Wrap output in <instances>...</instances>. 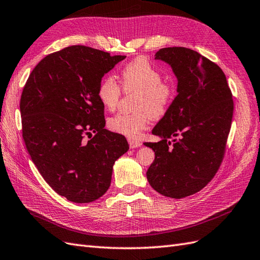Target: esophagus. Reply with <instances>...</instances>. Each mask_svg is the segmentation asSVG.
Wrapping results in <instances>:
<instances>
[{"label": "esophagus", "instance_id": "1", "mask_svg": "<svg viewBox=\"0 0 260 260\" xmlns=\"http://www.w3.org/2000/svg\"><path fill=\"white\" fill-rule=\"evenodd\" d=\"M128 144L131 148H137L142 145L141 141H138V139H132V138L128 139Z\"/></svg>", "mask_w": 260, "mask_h": 260}]
</instances>
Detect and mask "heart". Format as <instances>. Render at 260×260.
<instances>
[{
  "instance_id": "b5f03b06",
  "label": "heart",
  "mask_w": 260,
  "mask_h": 260,
  "mask_svg": "<svg viewBox=\"0 0 260 260\" xmlns=\"http://www.w3.org/2000/svg\"><path fill=\"white\" fill-rule=\"evenodd\" d=\"M125 91H137L136 112L118 113L108 121V127L116 134L138 138L147 127L151 116L159 117L168 110L172 101V89L162 82L161 73L147 59L137 58L126 64L121 72ZM121 96V86L112 76L104 77L98 88V98L106 110L113 111Z\"/></svg>"
}]
</instances>
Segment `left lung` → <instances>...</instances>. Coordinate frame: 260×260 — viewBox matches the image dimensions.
Segmentation results:
<instances>
[{
	"instance_id": "obj_1",
	"label": "left lung",
	"mask_w": 260,
	"mask_h": 260,
	"mask_svg": "<svg viewBox=\"0 0 260 260\" xmlns=\"http://www.w3.org/2000/svg\"><path fill=\"white\" fill-rule=\"evenodd\" d=\"M155 59L171 67L178 94L151 132L160 141L144 144L155 151L146 176L158 193L181 199L197 193L215 176L234 103L222 69L199 52L168 47L157 51Z\"/></svg>"
}]
</instances>
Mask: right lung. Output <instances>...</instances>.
Returning <instances> with one entry per match:
<instances>
[{"instance_id": "add662e5", "label": "right lung", "mask_w": 260, "mask_h": 260, "mask_svg": "<svg viewBox=\"0 0 260 260\" xmlns=\"http://www.w3.org/2000/svg\"><path fill=\"white\" fill-rule=\"evenodd\" d=\"M125 58L70 46L39 61L24 86L19 109L26 148L44 180L71 202L101 198L113 165L129 148L123 135L104 128L98 98L105 73Z\"/></svg>"}]
</instances>
